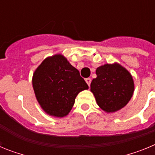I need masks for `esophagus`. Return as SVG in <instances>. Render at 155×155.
I'll list each match as a JSON object with an SVG mask.
<instances>
[{
    "label": "esophagus",
    "instance_id": "obj_1",
    "mask_svg": "<svg viewBox=\"0 0 155 155\" xmlns=\"http://www.w3.org/2000/svg\"><path fill=\"white\" fill-rule=\"evenodd\" d=\"M85 81H86V83H87V85L88 86H90V84H91V78H86L85 79Z\"/></svg>",
    "mask_w": 155,
    "mask_h": 155
}]
</instances>
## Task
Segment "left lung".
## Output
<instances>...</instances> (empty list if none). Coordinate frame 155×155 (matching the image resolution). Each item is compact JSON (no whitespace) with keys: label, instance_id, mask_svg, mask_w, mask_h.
<instances>
[{"label":"left lung","instance_id":"obj_1","mask_svg":"<svg viewBox=\"0 0 155 155\" xmlns=\"http://www.w3.org/2000/svg\"><path fill=\"white\" fill-rule=\"evenodd\" d=\"M91 91L98 105L105 113H115L127 105L134 91L131 74L118 63L105 64L96 69Z\"/></svg>","mask_w":155,"mask_h":155}]
</instances>
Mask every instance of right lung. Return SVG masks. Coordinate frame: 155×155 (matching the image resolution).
I'll return each mask as SVG.
<instances>
[{
    "instance_id": "right-lung-1",
    "label": "right lung",
    "mask_w": 155,
    "mask_h": 155,
    "mask_svg": "<svg viewBox=\"0 0 155 155\" xmlns=\"http://www.w3.org/2000/svg\"><path fill=\"white\" fill-rule=\"evenodd\" d=\"M35 98L50 116L63 118L71 112L79 92L88 86L62 54L46 57L32 76Z\"/></svg>"
}]
</instances>
